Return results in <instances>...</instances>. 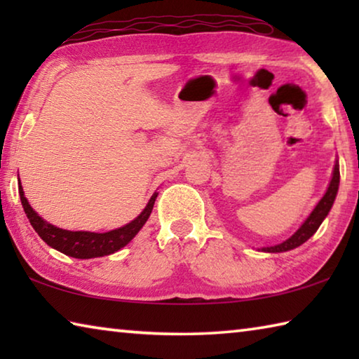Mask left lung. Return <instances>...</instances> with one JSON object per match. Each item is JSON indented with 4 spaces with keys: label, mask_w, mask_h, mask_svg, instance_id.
<instances>
[{
    "label": "left lung",
    "mask_w": 359,
    "mask_h": 359,
    "mask_svg": "<svg viewBox=\"0 0 359 359\" xmlns=\"http://www.w3.org/2000/svg\"><path fill=\"white\" fill-rule=\"evenodd\" d=\"M339 179H340L339 161H336V165H334V171H332V179L330 182V187H327L325 196L320 199V203L317 205H315L312 214L307 217V220L302 223V226L297 229L290 239H287L285 242H282V244L274 245V247H264L263 252H269V253L288 252V250H293V248H296V247L302 245L307 239H311L312 236L317 233V229L320 228L321 222H323L326 215L330 214V210L334 204V199H336V194L339 190Z\"/></svg>",
    "instance_id": "obj_1"
}]
</instances>
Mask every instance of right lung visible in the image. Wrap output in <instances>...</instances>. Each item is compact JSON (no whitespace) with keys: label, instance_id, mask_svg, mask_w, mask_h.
<instances>
[{"label":"right lung","instance_id":"right-lung-1","mask_svg":"<svg viewBox=\"0 0 359 359\" xmlns=\"http://www.w3.org/2000/svg\"><path fill=\"white\" fill-rule=\"evenodd\" d=\"M19 194L23 210H25L29 223H32L36 233L39 234V238L44 241L47 245L55 248V250L79 259L104 257V255L115 253L120 250L121 247H125L139 233V229L144 226L145 222L149 220L151 209H154L155 199L158 196V193H155L141 214H139L131 223L125 224V226L107 231V233H90V231L62 229L47 223L44 218H41L36 214L32 205L28 204V199L25 198V193H23V188L20 185V180Z\"/></svg>","mask_w":359,"mask_h":359}]
</instances>
